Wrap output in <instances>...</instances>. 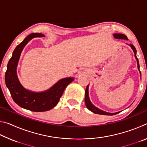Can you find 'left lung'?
Instances as JSON below:
<instances>
[{
	"label": "left lung",
	"instance_id": "8db88e82",
	"mask_svg": "<svg viewBox=\"0 0 147 147\" xmlns=\"http://www.w3.org/2000/svg\"><path fill=\"white\" fill-rule=\"evenodd\" d=\"M113 36L114 38L115 39H126V40H128V38L124 34H113ZM131 47V48L132 49L134 53V56H135V58L137 60V64H138V68L139 71V61H138V58H137L136 56V49L135 48V47H134L133 45L130 44L129 45ZM140 72V74H141V71H139ZM88 88H89V85L87 86V88L86 89V94H85V103H86V106L87 108H88V109L89 110L91 111L92 112H93L96 114H100V115H115V114H117L119 112H116V113H108V112H106V111L101 110V109H98V108H96V107L94 106L93 104L91 102L90 100H89V92H88Z\"/></svg>",
	"mask_w": 147,
	"mask_h": 147
}]
</instances>
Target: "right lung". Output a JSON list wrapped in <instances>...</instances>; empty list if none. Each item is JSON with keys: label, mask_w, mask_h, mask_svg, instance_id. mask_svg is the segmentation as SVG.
Instances as JSON below:
<instances>
[{"label": "right lung", "mask_w": 147, "mask_h": 147, "mask_svg": "<svg viewBox=\"0 0 147 147\" xmlns=\"http://www.w3.org/2000/svg\"><path fill=\"white\" fill-rule=\"evenodd\" d=\"M37 37L41 38L45 36L41 33L30 34L15 49L7 65L5 82L12 98L17 104L24 109L41 112L50 110L57 105L65 89L74 80V78H62L48 90L43 92L29 91L21 85L17 74V67L20 56L26 45L32 38Z\"/></svg>", "instance_id": "1"}]
</instances>
